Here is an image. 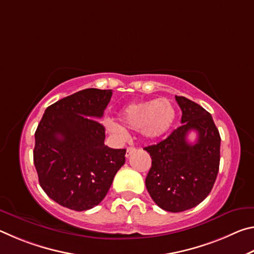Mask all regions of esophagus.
I'll return each mask as SVG.
<instances>
[{"label": "esophagus", "mask_w": 254, "mask_h": 254, "mask_svg": "<svg viewBox=\"0 0 254 254\" xmlns=\"http://www.w3.org/2000/svg\"><path fill=\"white\" fill-rule=\"evenodd\" d=\"M135 151V148L134 147H127V153H126V156L127 157H130L131 154Z\"/></svg>", "instance_id": "34e87169"}]
</instances>
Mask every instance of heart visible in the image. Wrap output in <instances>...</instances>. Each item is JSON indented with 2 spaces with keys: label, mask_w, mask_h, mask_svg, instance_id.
<instances>
[{
  "label": "heart",
  "mask_w": 254,
  "mask_h": 254,
  "mask_svg": "<svg viewBox=\"0 0 254 254\" xmlns=\"http://www.w3.org/2000/svg\"><path fill=\"white\" fill-rule=\"evenodd\" d=\"M175 118V106L165 97L132 103L120 113V120L124 127L133 131H140L148 140H156L165 135L173 126ZM106 127L115 134L126 135L124 127L118 123L107 120Z\"/></svg>",
  "instance_id": "1"
}]
</instances>
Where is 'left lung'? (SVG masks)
<instances>
[{"instance_id":"obj_1","label":"left lung","mask_w":254,"mask_h":254,"mask_svg":"<svg viewBox=\"0 0 254 254\" xmlns=\"http://www.w3.org/2000/svg\"><path fill=\"white\" fill-rule=\"evenodd\" d=\"M182 126L161 142L144 148L152 159L145 178L150 196L167 212H184L201 203L212 190L220 167L221 136L207 111L184 96H176ZM197 132L195 144L187 135Z\"/></svg>"}]
</instances>
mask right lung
Segmentation results:
<instances>
[{
    "label": "right lung",
    "instance_id": "obj_1",
    "mask_svg": "<svg viewBox=\"0 0 254 254\" xmlns=\"http://www.w3.org/2000/svg\"><path fill=\"white\" fill-rule=\"evenodd\" d=\"M111 96L112 89L87 88L62 98L47 107L34 133L39 184L64 207H95L126 162L127 150L105 145V127L97 121Z\"/></svg>",
    "mask_w": 254,
    "mask_h": 254
}]
</instances>
